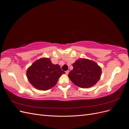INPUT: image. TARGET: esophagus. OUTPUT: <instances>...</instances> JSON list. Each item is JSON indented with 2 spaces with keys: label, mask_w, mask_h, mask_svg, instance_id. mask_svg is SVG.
<instances>
[{
  "label": "esophagus",
  "mask_w": 129,
  "mask_h": 129,
  "mask_svg": "<svg viewBox=\"0 0 129 129\" xmlns=\"http://www.w3.org/2000/svg\"><path fill=\"white\" fill-rule=\"evenodd\" d=\"M69 72V71H66V74H67H67H68Z\"/></svg>",
  "instance_id": "1"
}]
</instances>
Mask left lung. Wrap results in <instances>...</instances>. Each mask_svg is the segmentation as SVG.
I'll return each instance as SVG.
<instances>
[{
    "label": "left lung",
    "mask_w": 129,
    "mask_h": 129,
    "mask_svg": "<svg viewBox=\"0 0 129 129\" xmlns=\"http://www.w3.org/2000/svg\"><path fill=\"white\" fill-rule=\"evenodd\" d=\"M73 69L68 76L77 86L87 88L94 85L100 80L102 73L101 67L96 62L80 58L73 64Z\"/></svg>",
    "instance_id": "left-lung-1"
}]
</instances>
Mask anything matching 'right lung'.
<instances>
[{
  "mask_svg": "<svg viewBox=\"0 0 129 129\" xmlns=\"http://www.w3.org/2000/svg\"><path fill=\"white\" fill-rule=\"evenodd\" d=\"M64 73L59 65L53 64L48 58H41L36 61L26 72L29 82L34 87L42 90L55 86L58 78Z\"/></svg>",
  "mask_w": 129,
  "mask_h": 129,
  "instance_id": "obj_1",
  "label": "right lung"
}]
</instances>
